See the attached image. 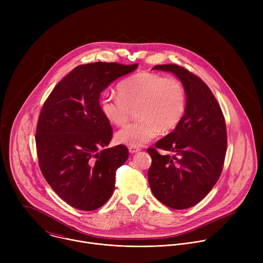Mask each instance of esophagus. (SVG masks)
<instances>
[{
  "mask_svg": "<svg viewBox=\"0 0 263 263\" xmlns=\"http://www.w3.org/2000/svg\"><path fill=\"white\" fill-rule=\"evenodd\" d=\"M128 148H129V152H130L131 154H134V153H137V152L140 151V148L137 147V146H129Z\"/></svg>",
  "mask_w": 263,
  "mask_h": 263,
  "instance_id": "34e87169",
  "label": "esophagus"
}]
</instances>
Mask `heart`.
Returning a JSON list of instances; mask_svg holds the SVG:
<instances>
[{"label": "heart", "mask_w": 263, "mask_h": 263, "mask_svg": "<svg viewBox=\"0 0 263 263\" xmlns=\"http://www.w3.org/2000/svg\"><path fill=\"white\" fill-rule=\"evenodd\" d=\"M119 96L105 93L100 109L112 125L123 126L135 108L137 121L117 132L119 143L139 146L160 132L175 130L182 122L187 107V95L182 82L159 73L140 71L123 80Z\"/></svg>", "instance_id": "1"}]
</instances>
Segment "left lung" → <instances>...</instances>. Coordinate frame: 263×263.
Here are the masks:
<instances>
[{
    "label": "left lung",
    "mask_w": 263,
    "mask_h": 263,
    "mask_svg": "<svg viewBox=\"0 0 263 263\" xmlns=\"http://www.w3.org/2000/svg\"><path fill=\"white\" fill-rule=\"evenodd\" d=\"M153 69L171 71L185 87L187 107L180 125L146 151L152 157L148 184L158 201L173 209L201 202L217 182L227 149V130L212 91L195 73L177 64ZM158 149L171 152L162 156Z\"/></svg>",
    "instance_id": "obj_1"
}]
</instances>
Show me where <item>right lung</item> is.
Segmentation results:
<instances>
[{
  "label": "right lung",
  "mask_w": 263,
  "mask_h": 263,
  "mask_svg": "<svg viewBox=\"0 0 263 263\" xmlns=\"http://www.w3.org/2000/svg\"><path fill=\"white\" fill-rule=\"evenodd\" d=\"M138 64L93 62L74 67L54 87L41 111L36 149L42 173L68 205L91 211L115 191L116 173L129 157L126 145L106 146L110 123L100 109L101 92Z\"/></svg>",
  "instance_id": "right-lung-1"
}]
</instances>
